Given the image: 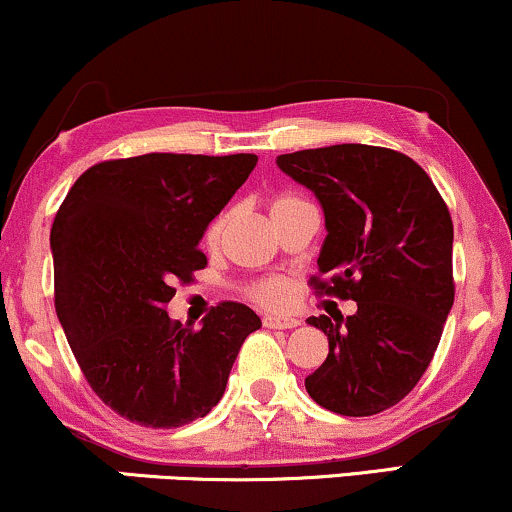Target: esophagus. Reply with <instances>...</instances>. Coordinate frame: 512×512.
<instances>
[{
    "label": "esophagus",
    "mask_w": 512,
    "mask_h": 512,
    "mask_svg": "<svg viewBox=\"0 0 512 512\" xmlns=\"http://www.w3.org/2000/svg\"><path fill=\"white\" fill-rule=\"evenodd\" d=\"M263 326H266V328H275V330L297 328V326H299V318H290V316H273V314H266V316H263Z\"/></svg>",
    "instance_id": "obj_1"
}]
</instances>
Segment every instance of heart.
Returning a JSON list of instances; mask_svg holds the SVG:
<instances>
[{
  "label": "heart",
  "mask_w": 512,
  "mask_h": 512,
  "mask_svg": "<svg viewBox=\"0 0 512 512\" xmlns=\"http://www.w3.org/2000/svg\"><path fill=\"white\" fill-rule=\"evenodd\" d=\"M292 201H297V198L278 196L273 201V206H270V213H273V210H278L280 206H287V203H292ZM227 220H230V210H222V213H218L213 220L208 222V227H206V242L208 244L220 242L222 232H225V227H227ZM292 292H294L292 280L285 278V275H268V278H258L244 287V294L251 299V302L268 306V309H282V306L290 304Z\"/></svg>",
  "instance_id": "obj_1"
}]
</instances>
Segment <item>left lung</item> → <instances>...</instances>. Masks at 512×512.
I'll return each mask as SVG.
<instances>
[{"instance_id": "left-lung-1", "label": "left lung", "mask_w": 512, "mask_h": 512, "mask_svg": "<svg viewBox=\"0 0 512 512\" xmlns=\"http://www.w3.org/2000/svg\"><path fill=\"white\" fill-rule=\"evenodd\" d=\"M278 165L326 215L311 287L357 302L342 323L309 318L328 335V357L306 376V393L335 414L371 417L412 393L441 342L455 299L450 210L398 150L342 143L280 155Z\"/></svg>"}]
</instances>
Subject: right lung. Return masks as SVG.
I'll list each match as a JSON object with an SVG mask.
<instances>
[{"label":"right lung","instance_id":"1","mask_svg":"<svg viewBox=\"0 0 512 512\" xmlns=\"http://www.w3.org/2000/svg\"><path fill=\"white\" fill-rule=\"evenodd\" d=\"M258 158L148 153L88 167L54 215V309L93 393L129 422L177 429L218 405L249 306H210L203 326L167 316L177 282L208 266V222Z\"/></svg>","mask_w":512,"mask_h":512}]
</instances>
